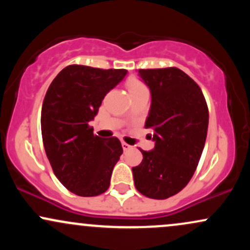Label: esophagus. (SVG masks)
<instances>
[{
  "label": "esophagus",
  "mask_w": 250,
  "mask_h": 250,
  "mask_svg": "<svg viewBox=\"0 0 250 250\" xmlns=\"http://www.w3.org/2000/svg\"><path fill=\"white\" fill-rule=\"evenodd\" d=\"M122 148H123V150L127 151V150H129V149H131V146L127 145V143H125V142H122Z\"/></svg>",
  "instance_id": "esophagus-1"
}]
</instances>
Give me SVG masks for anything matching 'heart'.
Instances as JSON below:
<instances>
[{
  "instance_id": "b5f03b06",
  "label": "heart",
  "mask_w": 250,
  "mask_h": 250,
  "mask_svg": "<svg viewBox=\"0 0 250 250\" xmlns=\"http://www.w3.org/2000/svg\"><path fill=\"white\" fill-rule=\"evenodd\" d=\"M127 87H128L129 93H130V91L137 90V89L146 88V85L143 84L141 81H139V80H129L128 83H127Z\"/></svg>"
}]
</instances>
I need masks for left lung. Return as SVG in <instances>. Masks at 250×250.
<instances>
[{"mask_svg":"<svg viewBox=\"0 0 250 250\" xmlns=\"http://www.w3.org/2000/svg\"><path fill=\"white\" fill-rule=\"evenodd\" d=\"M150 90L145 127L155 147L141 150L133 168L135 187L150 199L165 200L187 186L199 165L207 137L209 113L199 85L179 68L140 69Z\"/></svg>","mask_w":250,"mask_h":250,"instance_id":"8db88e82","label":"left lung"}]
</instances>
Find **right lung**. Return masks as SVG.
<instances>
[{
	"label": "right lung",
	"mask_w": 250,
	"mask_h": 250,
	"mask_svg": "<svg viewBox=\"0 0 250 250\" xmlns=\"http://www.w3.org/2000/svg\"><path fill=\"white\" fill-rule=\"evenodd\" d=\"M125 69L68 65L57 74L42 104L43 146L54 174L71 193H104L123 153L116 137L94 135L89 122L97 115L105 94L125 79Z\"/></svg>",
	"instance_id": "obj_1"
}]
</instances>
